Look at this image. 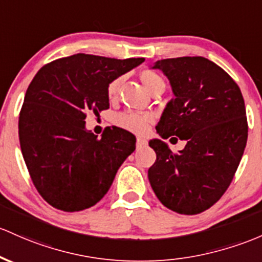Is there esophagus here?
<instances>
[{"instance_id": "34e87169", "label": "esophagus", "mask_w": 262, "mask_h": 262, "mask_svg": "<svg viewBox=\"0 0 262 262\" xmlns=\"http://www.w3.org/2000/svg\"><path fill=\"white\" fill-rule=\"evenodd\" d=\"M148 144V142H146L145 139H143V138H137V148H144Z\"/></svg>"}]
</instances>
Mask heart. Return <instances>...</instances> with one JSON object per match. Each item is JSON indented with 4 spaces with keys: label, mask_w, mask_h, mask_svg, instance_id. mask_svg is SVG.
Here are the masks:
<instances>
[{
    "label": "heart",
    "mask_w": 262,
    "mask_h": 262,
    "mask_svg": "<svg viewBox=\"0 0 262 262\" xmlns=\"http://www.w3.org/2000/svg\"><path fill=\"white\" fill-rule=\"evenodd\" d=\"M139 78L142 80L143 85L146 88V91L153 93V92L158 91V89L165 88V82H164L163 77L160 76L157 72L151 70H144L140 72ZM123 83V77H118V78L113 79L108 84L107 88V96L111 100H114L119 94L120 85ZM154 120L153 114L148 113H136V112H124V113L118 114L116 117V124L120 128L126 129L133 133H144Z\"/></svg>",
    "instance_id": "obj_1"
}]
</instances>
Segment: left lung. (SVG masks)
<instances>
[{
	"label": "left lung",
	"instance_id": "8db88e82",
	"mask_svg": "<svg viewBox=\"0 0 262 262\" xmlns=\"http://www.w3.org/2000/svg\"><path fill=\"white\" fill-rule=\"evenodd\" d=\"M151 68L168 77L175 96L160 117L158 134L177 136L186 145L175 154L163 140L151 139L157 160L148 170L149 182L164 206L199 214L223 196L245 150L243 94L223 68L204 57L162 59Z\"/></svg>",
	"mask_w": 262,
	"mask_h": 262
}]
</instances>
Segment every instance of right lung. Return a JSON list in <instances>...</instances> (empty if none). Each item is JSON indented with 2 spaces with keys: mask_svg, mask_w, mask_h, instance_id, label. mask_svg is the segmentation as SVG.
I'll return each mask as SVG.
<instances>
[{
  "mask_svg": "<svg viewBox=\"0 0 262 262\" xmlns=\"http://www.w3.org/2000/svg\"><path fill=\"white\" fill-rule=\"evenodd\" d=\"M143 62L73 54L43 66L28 85L19 144L34 186L53 208L73 212L96 205L136 150L132 133L113 126L98 138L84 119L87 112L108 109L109 83Z\"/></svg>",
  "mask_w": 262,
  "mask_h": 262,
  "instance_id": "1",
  "label": "right lung"
}]
</instances>
